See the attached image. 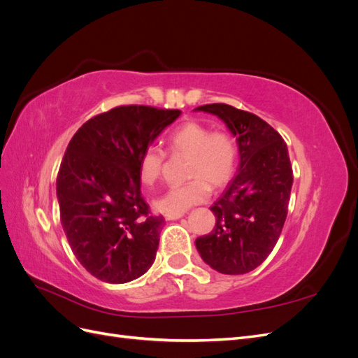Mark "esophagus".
<instances>
[{
	"label": "esophagus",
	"mask_w": 358,
	"mask_h": 358,
	"mask_svg": "<svg viewBox=\"0 0 358 358\" xmlns=\"http://www.w3.org/2000/svg\"><path fill=\"white\" fill-rule=\"evenodd\" d=\"M182 216H183V213H169V215H166V220L167 221H173V220L182 218Z\"/></svg>",
	"instance_id": "esophagus-1"
}]
</instances>
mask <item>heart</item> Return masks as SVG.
<instances>
[{"label": "heart", "mask_w": 358, "mask_h": 358, "mask_svg": "<svg viewBox=\"0 0 358 358\" xmlns=\"http://www.w3.org/2000/svg\"><path fill=\"white\" fill-rule=\"evenodd\" d=\"M169 152L188 157L187 176L189 182L169 188L155 200L162 213H183L196 204L208 200L212 187L221 188L234 176L239 159V148L231 133L213 129L197 121L176 128L169 137ZM167 154L155 145L143 149L138 159V175L146 185H154L164 170Z\"/></svg>", "instance_id": "1"}]
</instances>
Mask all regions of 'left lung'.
<instances>
[{
    "instance_id": "8db88e82",
    "label": "left lung",
    "mask_w": 358,
    "mask_h": 358,
    "mask_svg": "<svg viewBox=\"0 0 358 358\" xmlns=\"http://www.w3.org/2000/svg\"><path fill=\"white\" fill-rule=\"evenodd\" d=\"M196 110L220 116L239 145V171L213 203V230L197 237L203 262L216 272L243 275L262 264L287 220L292 169L287 143L257 115L215 103Z\"/></svg>"
}]
</instances>
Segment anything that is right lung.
<instances>
[{"label": "right lung", "mask_w": 358, "mask_h": 358, "mask_svg": "<svg viewBox=\"0 0 358 358\" xmlns=\"http://www.w3.org/2000/svg\"><path fill=\"white\" fill-rule=\"evenodd\" d=\"M179 115L117 106L70 140L57 179L61 224L76 258L103 282H129L154 263L164 218L150 213L142 196L138 159Z\"/></svg>", "instance_id": "right-lung-1"}]
</instances>
